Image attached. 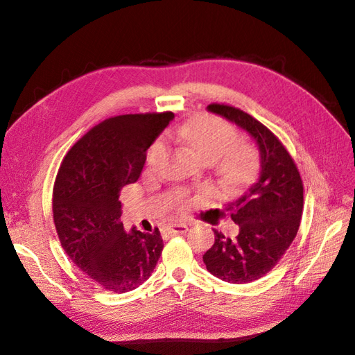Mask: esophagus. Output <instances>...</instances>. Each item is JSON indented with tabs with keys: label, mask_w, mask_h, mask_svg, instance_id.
<instances>
[{
	"label": "esophagus",
	"mask_w": 355,
	"mask_h": 355,
	"mask_svg": "<svg viewBox=\"0 0 355 355\" xmlns=\"http://www.w3.org/2000/svg\"><path fill=\"white\" fill-rule=\"evenodd\" d=\"M188 231L187 223H173L166 228V232L168 234H185Z\"/></svg>",
	"instance_id": "esophagus-1"
}]
</instances>
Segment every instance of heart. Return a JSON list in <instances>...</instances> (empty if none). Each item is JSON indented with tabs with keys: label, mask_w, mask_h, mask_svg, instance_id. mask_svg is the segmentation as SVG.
Instances as JSON below:
<instances>
[{
	"label": "heart",
	"mask_w": 355,
	"mask_h": 355,
	"mask_svg": "<svg viewBox=\"0 0 355 355\" xmlns=\"http://www.w3.org/2000/svg\"><path fill=\"white\" fill-rule=\"evenodd\" d=\"M178 141L188 145L207 163H216L225 179L244 178L254 166L253 149L239 141V130L232 123L213 114H198L188 118L173 130ZM167 154V145L158 139L149 148L146 161L157 167ZM179 209L185 210L187 202L179 201Z\"/></svg>",
	"instance_id": "heart-1"
}]
</instances>
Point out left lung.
<instances>
[{
	"label": "left lung",
	"mask_w": 355,
	"mask_h": 355,
	"mask_svg": "<svg viewBox=\"0 0 355 355\" xmlns=\"http://www.w3.org/2000/svg\"><path fill=\"white\" fill-rule=\"evenodd\" d=\"M207 108L249 132L259 146V179L225 207L240 227L239 235L231 240L213 230L214 244L202 256L214 277L250 283L270 272L295 240L304 211V184L295 159L266 125L231 105L210 103Z\"/></svg>",
	"instance_id": "obj_1"
}]
</instances>
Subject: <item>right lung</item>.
Returning <instances> with one entry per match:
<instances>
[{"mask_svg": "<svg viewBox=\"0 0 355 355\" xmlns=\"http://www.w3.org/2000/svg\"><path fill=\"white\" fill-rule=\"evenodd\" d=\"M175 114L146 112L106 118L62 159L53 188V220L69 259L114 293L141 286L163 252L158 228L125 232L121 189L142 173L148 148Z\"/></svg>", "mask_w": 355, "mask_h": 355, "instance_id": "1", "label": "right lung"}]
</instances>
